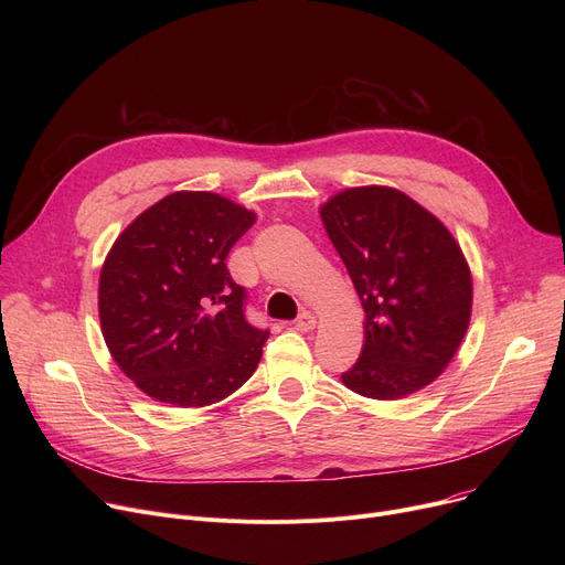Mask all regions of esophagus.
Returning a JSON list of instances; mask_svg holds the SVG:
<instances>
[{"instance_id": "esophagus-1", "label": "esophagus", "mask_w": 565, "mask_h": 565, "mask_svg": "<svg viewBox=\"0 0 565 565\" xmlns=\"http://www.w3.org/2000/svg\"><path fill=\"white\" fill-rule=\"evenodd\" d=\"M316 328V316L311 311H302L295 320V330L298 332H311Z\"/></svg>"}]
</instances>
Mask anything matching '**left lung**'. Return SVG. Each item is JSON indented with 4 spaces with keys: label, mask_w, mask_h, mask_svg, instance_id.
I'll use <instances>...</instances> for the list:
<instances>
[{
    "label": "left lung",
    "mask_w": 565,
    "mask_h": 565,
    "mask_svg": "<svg viewBox=\"0 0 565 565\" xmlns=\"http://www.w3.org/2000/svg\"><path fill=\"white\" fill-rule=\"evenodd\" d=\"M320 220L364 309V348L343 384L375 401L422 392L451 364L471 318V270L454 233L387 185L337 192Z\"/></svg>",
    "instance_id": "1"
}]
</instances>
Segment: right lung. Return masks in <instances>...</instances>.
I'll return each mask as SVG.
<instances>
[{"instance_id": "right-lung-1", "label": "right lung", "mask_w": 565, "mask_h": 565, "mask_svg": "<svg viewBox=\"0 0 565 565\" xmlns=\"http://www.w3.org/2000/svg\"><path fill=\"white\" fill-rule=\"evenodd\" d=\"M256 213L215 192H173L116 237L100 270L109 354L153 401L215 405L254 375L267 332L245 320L226 256Z\"/></svg>"}]
</instances>
